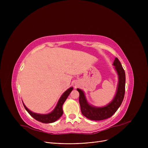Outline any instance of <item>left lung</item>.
<instances>
[{"label":"left lung","instance_id":"obj_1","mask_svg":"<svg viewBox=\"0 0 148 148\" xmlns=\"http://www.w3.org/2000/svg\"><path fill=\"white\" fill-rule=\"evenodd\" d=\"M113 65L118 77V86L116 94L111 101L103 107H95L90 105L85 96L84 92L77 89L79 92V103L82 114L92 121H101L110 118L118 110L121 105L125 95V73L119 59L116 58Z\"/></svg>","mask_w":148,"mask_h":148}]
</instances>
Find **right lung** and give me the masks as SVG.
Returning a JSON list of instances; mask_svg holds the SVG:
<instances>
[{
    "mask_svg": "<svg viewBox=\"0 0 148 148\" xmlns=\"http://www.w3.org/2000/svg\"><path fill=\"white\" fill-rule=\"evenodd\" d=\"M73 90V87L69 88L68 89H67L59 98L58 102L57 103V105L55 107V108H54V110L48 114H40V113L32 112V111H30L29 108H27V107H26L25 104L23 103V101L22 102L26 111L29 113V114L31 116H32L35 119L44 123H53L56 121L58 119H59L61 117L62 115L63 114L62 106H63V104L65 103L66 98H68V95H69V94L71 93V92Z\"/></svg>",
    "mask_w": 148,
    "mask_h": 148,
    "instance_id": "obj_1",
    "label": "right lung"
}]
</instances>
